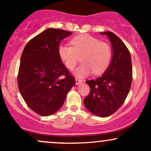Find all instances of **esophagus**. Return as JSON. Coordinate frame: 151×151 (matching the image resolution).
<instances>
[{"mask_svg": "<svg viewBox=\"0 0 151 151\" xmlns=\"http://www.w3.org/2000/svg\"><path fill=\"white\" fill-rule=\"evenodd\" d=\"M75 81H76V84H79L82 82V80L80 79H79V78H77V77H75Z\"/></svg>", "mask_w": 151, "mask_h": 151, "instance_id": "obj_1", "label": "esophagus"}]
</instances>
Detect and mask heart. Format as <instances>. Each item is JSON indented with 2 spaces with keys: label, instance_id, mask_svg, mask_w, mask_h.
Wrapping results in <instances>:
<instances>
[{
  "label": "heart",
  "instance_id": "1",
  "mask_svg": "<svg viewBox=\"0 0 151 151\" xmlns=\"http://www.w3.org/2000/svg\"><path fill=\"white\" fill-rule=\"evenodd\" d=\"M70 45H60L58 55L68 70H72L79 61V56L83 62L76 70L79 77L88 75L93 71L95 74H101L110 64L112 50L110 45L100 41L97 37L89 34H81L71 39Z\"/></svg>",
  "mask_w": 151,
  "mask_h": 151
}]
</instances>
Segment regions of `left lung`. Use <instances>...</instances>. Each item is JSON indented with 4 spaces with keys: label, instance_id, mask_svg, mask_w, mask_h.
Instances as JSON below:
<instances>
[{
    "label": "left lung",
    "instance_id": "1",
    "mask_svg": "<svg viewBox=\"0 0 151 151\" xmlns=\"http://www.w3.org/2000/svg\"><path fill=\"white\" fill-rule=\"evenodd\" d=\"M106 35L113 48V58L107 70L94 79L86 81L90 92L84 99L86 108L99 117L115 113L125 101L132 83V64L127 47L111 32Z\"/></svg>",
    "mask_w": 151,
    "mask_h": 151
}]
</instances>
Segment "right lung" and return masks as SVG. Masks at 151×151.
<instances>
[{
    "label": "right lung",
    "instance_id": "obj_1",
    "mask_svg": "<svg viewBox=\"0 0 151 151\" xmlns=\"http://www.w3.org/2000/svg\"><path fill=\"white\" fill-rule=\"evenodd\" d=\"M71 34L62 29H47L31 39L22 51L19 91L29 108L40 116H50L61 108L75 84L58 55L60 42Z\"/></svg>",
    "mask_w": 151,
    "mask_h": 151
}]
</instances>
